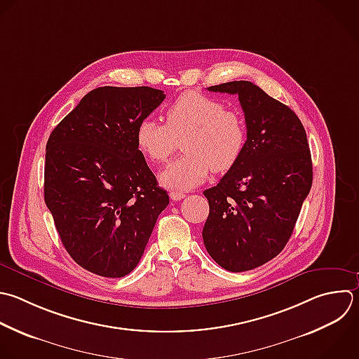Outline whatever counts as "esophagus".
Returning a JSON list of instances; mask_svg holds the SVG:
<instances>
[{
	"mask_svg": "<svg viewBox=\"0 0 359 359\" xmlns=\"http://www.w3.org/2000/svg\"><path fill=\"white\" fill-rule=\"evenodd\" d=\"M170 198H171L172 201H181L182 198H185V194H184V192H180V191H172V192L170 194Z\"/></svg>",
	"mask_w": 359,
	"mask_h": 359,
	"instance_id": "obj_1",
	"label": "esophagus"
}]
</instances>
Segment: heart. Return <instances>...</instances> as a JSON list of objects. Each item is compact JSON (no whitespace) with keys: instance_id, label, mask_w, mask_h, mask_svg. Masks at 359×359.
Returning <instances> with one entry per match:
<instances>
[{"instance_id":"obj_1","label":"heart","mask_w":359,"mask_h":359,"mask_svg":"<svg viewBox=\"0 0 359 359\" xmlns=\"http://www.w3.org/2000/svg\"><path fill=\"white\" fill-rule=\"evenodd\" d=\"M182 139L185 154L160 174L161 185L168 189L188 191L201 185L212 170H231L244 153L247 126L222 101L187 91L167 108L165 125L143 119L135 132L137 149L153 164L167 161Z\"/></svg>"}]
</instances>
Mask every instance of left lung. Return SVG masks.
<instances>
[{"label": "left lung", "instance_id": "obj_1", "mask_svg": "<svg viewBox=\"0 0 359 359\" xmlns=\"http://www.w3.org/2000/svg\"><path fill=\"white\" fill-rule=\"evenodd\" d=\"M238 95L247 144L238 163L203 192L209 216L202 237L209 255L231 272L250 271L286 245L310 192L313 165L296 114L250 81L208 88Z\"/></svg>", "mask_w": 359, "mask_h": 359}]
</instances>
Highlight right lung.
<instances>
[{
  "label": "right lung",
  "mask_w": 359,
  "mask_h": 359,
  "mask_svg": "<svg viewBox=\"0 0 359 359\" xmlns=\"http://www.w3.org/2000/svg\"><path fill=\"white\" fill-rule=\"evenodd\" d=\"M164 98L150 87L95 88L48 140L46 206L70 257L93 273L132 272L170 203L135 140Z\"/></svg>",
  "instance_id": "obj_1"
}]
</instances>
